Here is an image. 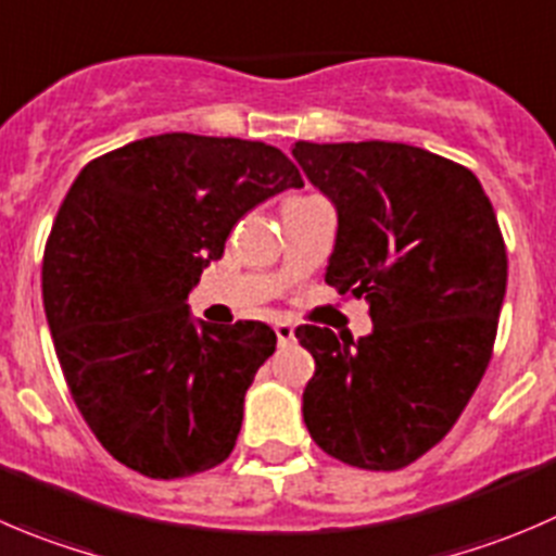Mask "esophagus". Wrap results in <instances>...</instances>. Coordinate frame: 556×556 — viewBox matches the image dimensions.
Masks as SVG:
<instances>
[{"label": "esophagus", "mask_w": 556, "mask_h": 556, "mask_svg": "<svg viewBox=\"0 0 556 556\" xmlns=\"http://www.w3.org/2000/svg\"><path fill=\"white\" fill-rule=\"evenodd\" d=\"M276 338H278V345L291 343V340H294V327H291V324H286V321L276 324Z\"/></svg>", "instance_id": "34e87169"}]
</instances>
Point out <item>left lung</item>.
I'll return each mask as SVG.
<instances>
[{"label": "left lung", "mask_w": 556, "mask_h": 556, "mask_svg": "<svg viewBox=\"0 0 556 556\" xmlns=\"http://www.w3.org/2000/svg\"><path fill=\"white\" fill-rule=\"evenodd\" d=\"M338 213L329 286L370 305L372 332L302 324L316 359L302 419L318 448L400 470L443 441L492 356L508 256L476 175L405 142H294Z\"/></svg>", "instance_id": "8db88e82"}]
</instances>
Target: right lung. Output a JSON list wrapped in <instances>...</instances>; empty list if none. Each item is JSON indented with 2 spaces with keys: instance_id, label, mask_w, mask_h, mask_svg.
Wrapping results in <instances>:
<instances>
[{
  "instance_id": "obj_1",
  "label": "right lung",
  "mask_w": 556,
  "mask_h": 556,
  "mask_svg": "<svg viewBox=\"0 0 556 556\" xmlns=\"http://www.w3.org/2000/svg\"><path fill=\"white\" fill-rule=\"evenodd\" d=\"M300 186L278 148L186 131L115 148L70 186L42 302L70 394L121 465L169 481L232 454L276 332L197 321L186 300L235 224Z\"/></svg>"
}]
</instances>
